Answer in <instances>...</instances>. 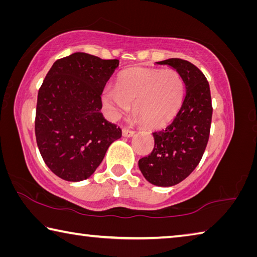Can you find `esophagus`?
Returning a JSON list of instances; mask_svg holds the SVG:
<instances>
[{
	"mask_svg": "<svg viewBox=\"0 0 257 257\" xmlns=\"http://www.w3.org/2000/svg\"><path fill=\"white\" fill-rule=\"evenodd\" d=\"M134 134H135V132L132 129H129V128H123L122 129V135L124 137H133Z\"/></svg>",
	"mask_w": 257,
	"mask_h": 257,
	"instance_id": "esophagus-1",
	"label": "esophagus"
}]
</instances>
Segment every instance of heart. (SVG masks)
<instances>
[{
  "mask_svg": "<svg viewBox=\"0 0 257 257\" xmlns=\"http://www.w3.org/2000/svg\"><path fill=\"white\" fill-rule=\"evenodd\" d=\"M184 93L183 77L175 69L134 68L121 74L116 87H105L102 103L110 119L128 112L134 104L138 120L161 127L174 118Z\"/></svg>",
  "mask_w": 257,
  "mask_h": 257,
  "instance_id": "b5f03b06",
  "label": "heart"
}]
</instances>
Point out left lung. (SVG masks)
Returning a JSON list of instances; mask_svg holds the SVG:
<instances>
[{
    "label": "left lung",
    "instance_id": "1",
    "mask_svg": "<svg viewBox=\"0 0 257 257\" xmlns=\"http://www.w3.org/2000/svg\"><path fill=\"white\" fill-rule=\"evenodd\" d=\"M157 64L176 69L183 77L186 92L174 120L153 133V152L141 158L138 165L149 183L172 186L192 173L206 151L212 118L211 94L204 74L192 63L170 58Z\"/></svg>",
    "mask_w": 257,
    "mask_h": 257
}]
</instances>
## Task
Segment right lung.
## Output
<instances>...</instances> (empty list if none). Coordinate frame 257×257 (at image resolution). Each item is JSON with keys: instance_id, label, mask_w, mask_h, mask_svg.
Wrapping results in <instances>:
<instances>
[{"instance_id": "1", "label": "right lung", "mask_w": 257, "mask_h": 257, "mask_svg": "<svg viewBox=\"0 0 257 257\" xmlns=\"http://www.w3.org/2000/svg\"><path fill=\"white\" fill-rule=\"evenodd\" d=\"M118 59L74 53L56 60L38 92L35 133L44 162L60 179L90 177L121 129L101 112V94Z\"/></svg>"}]
</instances>
